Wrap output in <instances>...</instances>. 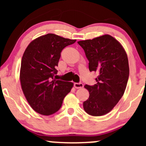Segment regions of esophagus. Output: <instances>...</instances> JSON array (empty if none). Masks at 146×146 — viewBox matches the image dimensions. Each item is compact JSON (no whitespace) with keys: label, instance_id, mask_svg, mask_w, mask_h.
I'll use <instances>...</instances> for the list:
<instances>
[{"label":"esophagus","instance_id":"34e87169","mask_svg":"<svg viewBox=\"0 0 146 146\" xmlns=\"http://www.w3.org/2000/svg\"><path fill=\"white\" fill-rule=\"evenodd\" d=\"M74 87L76 88H77V89H78V88H83V84H82V82H75Z\"/></svg>","mask_w":146,"mask_h":146}]
</instances>
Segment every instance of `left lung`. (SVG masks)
I'll return each instance as SVG.
<instances>
[{
  "label": "left lung",
  "instance_id": "left-lung-1",
  "mask_svg": "<svg viewBox=\"0 0 146 146\" xmlns=\"http://www.w3.org/2000/svg\"><path fill=\"white\" fill-rule=\"evenodd\" d=\"M89 61L90 71L98 73L93 85H85L89 98L83 102L84 110L99 117L110 112L126 90L129 76L127 55L120 43L108 35L80 41Z\"/></svg>",
  "mask_w": 146,
  "mask_h": 146
}]
</instances>
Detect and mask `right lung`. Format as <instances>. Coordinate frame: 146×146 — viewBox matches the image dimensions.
<instances>
[{
  "label": "right lung",
  "mask_w": 146,
  "mask_h": 146,
  "mask_svg": "<svg viewBox=\"0 0 146 146\" xmlns=\"http://www.w3.org/2000/svg\"><path fill=\"white\" fill-rule=\"evenodd\" d=\"M76 41L47 34L32 41L25 51L20 68L22 89L29 105L39 114L48 116L58 111L73 88V82L54 78L61 51Z\"/></svg>",
  "instance_id": "right-lung-1"
}]
</instances>
